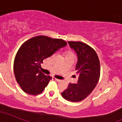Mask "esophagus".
<instances>
[{
  "mask_svg": "<svg viewBox=\"0 0 122 122\" xmlns=\"http://www.w3.org/2000/svg\"><path fill=\"white\" fill-rule=\"evenodd\" d=\"M53 80L56 81H57V82L61 81V80H60V79H56V78H55V77H53Z\"/></svg>",
  "mask_w": 122,
  "mask_h": 122,
  "instance_id": "1",
  "label": "esophagus"
}]
</instances>
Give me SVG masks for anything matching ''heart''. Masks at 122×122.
<instances>
[{"label": "heart", "mask_w": 122, "mask_h": 122, "mask_svg": "<svg viewBox=\"0 0 122 122\" xmlns=\"http://www.w3.org/2000/svg\"><path fill=\"white\" fill-rule=\"evenodd\" d=\"M66 55H73V54L71 51H67L66 53Z\"/></svg>", "instance_id": "heart-1"}]
</instances>
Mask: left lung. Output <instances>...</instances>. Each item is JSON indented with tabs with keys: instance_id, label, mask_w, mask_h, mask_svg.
I'll use <instances>...</instances> for the list:
<instances>
[{
	"instance_id": "left-lung-1",
	"label": "left lung",
	"mask_w": 122,
	"mask_h": 122,
	"mask_svg": "<svg viewBox=\"0 0 122 122\" xmlns=\"http://www.w3.org/2000/svg\"><path fill=\"white\" fill-rule=\"evenodd\" d=\"M76 53L77 63L76 66L78 80L76 84L70 83L61 95L71 102H80L87 97L97 84L101 74L100 61L96 51L81 41H68Z\"/></svg>"
}]
</instances>
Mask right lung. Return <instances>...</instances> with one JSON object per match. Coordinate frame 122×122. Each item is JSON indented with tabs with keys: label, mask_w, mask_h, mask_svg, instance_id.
Here are the masks:
<instances>
[{
	"label": "right lung",
	"mask_w": 122,
	"mask_h": 122,
	"mask_svg": "<svg viewBox=\"0 0 122 122\" xmlns=\"http://www.w3.org/2000/svg\"><path fill=\"white\" fill-rule=\"evenodd\" d=\"M66 45L61 39L37 36L20 46L14 59V71L16 81L25 92L36 96L44 91L52 77L40 71L41 63Z\"/></svg>",
	"instance_id": "1"
}]
</instances>
